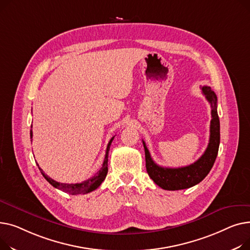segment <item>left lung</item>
Instances as JSON below:
<instances>
[{
	"label": "left lung",
	"mask_w": 250,
	"mask_h": 250,
	"mask_svg": "<svg viewBox=\"0 0 250 250\" xmlns=\"http://www.w3.org/2000/svg\"><path fill=\"white\" fill-rule=\"evenodd\" d=\"M202 92L211 104L212 120L208 147L196 163L177 168L159 167L152 160L145 142L142 141L145 151L146 170L150 179L161 188L178 190L194 187L207 177L214 166L220 144V121L217 113V96L211 90V87L207 85L202 86Z\"/></svg>",
	"instance_id": "obj_1"
}]
</instances>
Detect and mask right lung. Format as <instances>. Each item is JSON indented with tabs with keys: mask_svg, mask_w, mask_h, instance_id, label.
Returning a JSON list of instances; mask_svg holds the SVG:
<instances>
[{
	"mask_svg": "<svg viewBox=\"0 0 250 250\" xmlns=\"http://www.w3.org/2000/svg\"><path fill=\"white\" fill-rule=\"evenodd\" d=\"M33 134H32V130L30 131V138H32ZM114 139V136L111 138V140L109 141L108 143V146H107V150H106V155H105V158H104V163H103V166L101 167V169L94 175V177L90 178L89 180L86 181H83L80 184H62V183H58L54 180H52L51 178H49L47 174L44 173V171L39 167V170L41 171L42 175L44 178H45V180L51 185L53 186L54 188H58V189H62V192H65V193H69L71 195H79V194H87L90 192H93V190H95L96 188H98L100 187V185L103 183V181H104L106 179V175L108 173V154H109V150H110V145L112 143Z\"/></svg>",
	"mask_w": 250,
	"mask_h": 250,
	"instance_id": "add662e5",
	"label": "right lung"
}]
</instances>
